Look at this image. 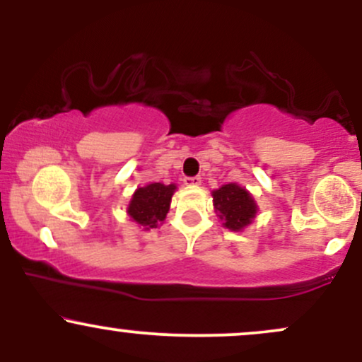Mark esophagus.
Instances as JSON below:
<instances>
[{"label": "esophagus", "instance_id": "34e87169", "mask_svg": "<svg viewBox=\"0 0 362 362\" xmlns=\"http://www.w3.org/2000/svg\"><path fill=\"white\" fill-rule=\"evenodd\" d=\"M201 177L199 175H195V177H185L184 178V184L185 185H189V187H197V185H201Z\"/></svg>", "mask_w": 362, "mask_h": 362}]
</instances>
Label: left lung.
Listing matches in <instances>:
<instances>
[{"label": "left lung", "mask_w": 362, "mask_h": 362, "mask_svg": "<svg viewBox=\"0 0 362 362\" xmlns=\"http://www.w3.org/2000/svg\"><path fill=\"white\" fill-rule=\"evenodd\" d=\"M213 201L223 224L231 231H240L255 218L257 206L252 195L236 184L223 185L214 190Z\"/></svg>", "instance_id": "1"}]
</instances>
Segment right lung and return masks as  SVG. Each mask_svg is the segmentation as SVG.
<instances>
[{
  "mask_svg": "<svg viewBox=\"0 0 362 362\" xmlns=\"http://www.w3.org/2000/svg\"><path fill=\"white\" fill-rule=\"evenodd\" d=\"M173 192H175L173 184H149L146 187H141L132 195L127 213L144 230L156 228L168 213Z\"/></svg>",
  "mask_w": 362,
  "mask_h": 362,
  "instance_id": "obj_1",
  "label": "right lung"
}]
</instances>
